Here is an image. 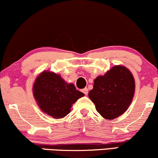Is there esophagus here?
I'll return each instance as SVG.
<instances>
[{
    "instance_id": "obj_1",
    "label": "esophagus",
    "mask_w": 158,
    "mask_h": 158,
    "mask_svg": "<svg viewBox=\"0 0 158 158\" xmlns=\"http://www.w3.org/2000/svg\"><path fill=\"white\" fill-rule=\"evenodd\" d=\"M82 92L85 94V95H87V94H88V89L87 88H85L84 89H82Z\"/></svg>"
}]
</instances>
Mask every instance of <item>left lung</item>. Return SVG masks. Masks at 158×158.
I'll list each match as a JSON object with an SVG mask.
<instances>
[{"mask_svg":"<svg viewBox=\"0 0 158 158\" xmlns=\"http://www.w3.org/2000/svg\"><path fill=\"white\" fill-rule=\"evenodd\" d=\"M135 82L131 71L122 65H116L94 80L88 96L98 113L107 119H114L126 112L131 104Z\"/></svg>","mask_w":158,"mask_h":158,"instance_id":"obj_1","label":"left lung"}]
</instances>
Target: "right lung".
I'll return each instance as SVG.
<instances>
[{"label": "right lung", "mask_w": 158, "mask_h": 158, "mask_svg": "<svg viewBox=\"0 0 158 158\" xmlns=\"http://www.w3.org/2000/svg\"><path fill=\"white\" fill-rule=\"evenodd\" d=\"M33 96L40 109L54 119H61L70 112L72 105L85 94L68 84L60 75L43 71L34 82Z\"/></svg>", "instance_id": "1"}]
</instances>
